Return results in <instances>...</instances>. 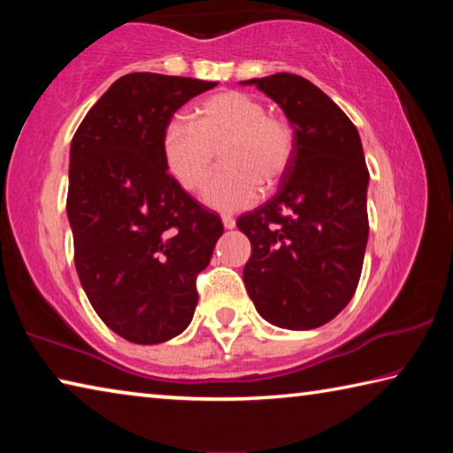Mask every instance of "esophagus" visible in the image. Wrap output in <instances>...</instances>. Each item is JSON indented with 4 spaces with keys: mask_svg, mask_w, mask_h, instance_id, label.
<instances>
[{
    "mask_svg": "<svg viewBox=\"0 0 453 453\" xmlns=\"http://www.w3.org/2000/svg\"><path fill=\"white\" fill-rule=\"evenodd\" d=\"M221 224H224L226 229H234L235 227V219L229 216V213H224V216H221Z\"/></svg>",
    "mask_w": 453,
    "mask_h": 453,
    "instance_id": "obj_1",
    "label": "esophagus"
}]
</instances>
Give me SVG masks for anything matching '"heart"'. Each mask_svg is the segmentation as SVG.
Wrapping results in <instances>:
<instances>
[{
    "label": "heart",
    "instance_id": "heart-1",
    "mask_svg": "<svg viewBox=\"0 0 453 453\" xmlns=\"http://www.w3.org/2000/svg\"><path fill=\"white\" fill-rule=\"evenodd\" d=\"M216 151L224 167L205 188L203 202L221 211L240 210L254 202L259 188L272 189L288 172L294 129L243 91H221L203 99L194 110V124L183 116L165 124L164 164L181 189L203 188Z\"/></svg>",
    "mask_w": 453,
    "mask_h": 453
}]
</instances>
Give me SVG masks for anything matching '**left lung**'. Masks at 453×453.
<instances>
[{
    "instance_id": "1",
    "label": "left lung",
    "mask_w": 453,
    "mask_h": 453,
    "mask_svg": "<svg viewBox=\"0 0 453 453\" xmlns=\"http://www.w3.org/2000/svg\"><path fill=\"white\" fill-rule=\"evenodd\" d=\"M278 104L294 127V157L278 194L243 213L250 237L245 289L259 316L286 329H313L349 303L367 245V172L349 118L302 75L242 81Z\"/></svg>"
}]
</instances>
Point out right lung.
Listing matches in <instances>:
<instances>
[{"instance_id":"1","label":"right lung","mask_w":453,"mask_h":453,"mask_svg":"<svg viewBox=\"0 0 453 453\" xmlns=\"http://www.w3.org/2000/svg\"><path fill=\"white\" fill-rule=\"evenodd\" d=\"M216 81L150 72L111 83L75 132L67 219L81 288L104 324L132 343L180 335L197 305L224 224L178 186L162 135Z\"/></svg>"}]
</instances>
